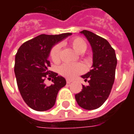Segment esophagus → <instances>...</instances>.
Segmentation results:
<instances>
[{
    "label": "esophagus",
    "instance_id": "obj_1",
    "mask_svg": "<svg viewBox=\"0 0 134 134\" xmlns=\"http://www.w3.org/2000/svg\"><path fill=\"white\" fill-rule=\"evenodd\" d=\"M72 80H67V84H70L71 82H72Z\"/></svg>",
    "mask_w": 134,
    "mask_h": 134
}]
</instances>
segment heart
Masks as SVG:
<instances>
[{
	"mask_svg": "<svg viewBox=\"0 0 134 134\" xmlns=\"http://www.w3.org/2000/svg\"><path fill=\"white\" fill-rule=\"evenodd\" d=\"M70 44L77 52L83 53L87 49V44L81 37H74L71 39ZM62 44L60 43L55 44L50 51V58L54 63H58L60 60V53ZM85 67L81 63L76 64H64L59 68V72L62 75L68 79H74L77 76L84 72Z\"/></svg>",
	"mask_w": 134,
	"mask_h": 134,
	"instance_id": "heart-1",
	"label": "heart"
}]
</instances>
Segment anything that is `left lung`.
Listing matches in <instances>:
<instances>
[{"label":"left lung","mask_w":134,"mask_h":134,"mask_svg":"<svg viewBox=\"0 0 134 134\" xmlns=\"http://www.w3.org/2000/svg\"><path fill=\"white\" fill-rule=\"evenodd\" d=\"M83 34L90 42L93 53V69L82 75L89 83L75 95L77 103L85 110L100 107L109 96L115 80L117 59L115 50L106 39L87 30Z\"/></svg>","instance_id":"1"}]
</instances>
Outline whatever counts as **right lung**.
<instances>
[{
    "mask_svg": "<svg viewBox=\"0 0 134 134\" xmlns=\"http://www.w3.org/2000/svg\"><path fill=\"white\" fill-rule=\"evenodd\" d=\"M71 34H41L19 47L15 57L14 72L22 98L31 108L37 111L52 108L59 90L66 85L63 77L49 70L48 57L53 46ZM47 77L53 81L51 86L45 84Z\"/></svg>",
    "mask_w": 134,
    "mask_h": 134,
    "instance_id": "1",
    "label": "right lung"
}]
</instances>
